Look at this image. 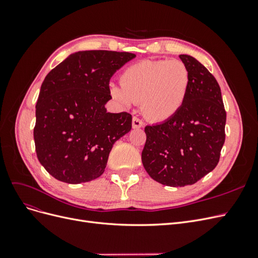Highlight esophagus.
Returning a JSON list of instances; mask_svg holds the SVG:
<instances>
[{
  "mask_svg": "<svg viewBox=\"0 0 258 258\" xmlns=\"http://www.w3.org/2000/svg\"><path fill=\"white\" fill-rule=\"evenodd\" d=\"M143 124H144L143 121L140 118H138V117H134V118H132V128H135V129L142 128Z\"/></svg>",
  "mask_w": 258,
  "mask_h": 258,
  "instance_id": "34e87169",
  "label": "esophagus"
}]
</instances>
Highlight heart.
<instances>
[{"mask_svg":"<svg viewBox=\"0 0 258 258\" xmlns=\"http://www.w3.org/2000/svg\"><path fill=\"white\" fill-rule=\"evenodd\" d=\"M189 72L179 60H144L128 67L120 86L112 85V98L124 107L141 102L143 114L153 121L174 116L189 88Z\"/></svg>","mask_w":258,"mask_h":258,"instance_id":"b5f03b06","label":"heart"}]
</instances>
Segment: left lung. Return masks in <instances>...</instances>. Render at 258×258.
Here are the masks:
<instances>
[{
  "mask_svg": "<svg viewBox=\"0 0 258 258\" xmlns=\"http://www.w3.org/2000/svg\"><path fill=\"white\" fill-rule=\"evenodd\" d=\"M189 72L183 106L161 123L146 126L143 166L162 185H192L218 163L225 142L226 112L220 85L200 62L179 54Z\"/></svg>",
  "mask_w": 258,
  "mask_h": 258,
  "instance_id": "1",
  "label": "left lung"
}]
</instances>
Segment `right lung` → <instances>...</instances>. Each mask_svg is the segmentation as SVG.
I'll return each instance as SVG.
<instances>
[{
  "instance_id": "right-lung-1",
  "label": "right lung",
  "mask_w": 258,
  "mask_h": 258,
  "mask_svg": "<svg viewBox=\"0 0 258 258\" xmlns=\"http://www.w3.org/2000/svg\"><path fill=\"white\" fill-rule=\"evenodd\" d=\"M135 53L74 52L46 75L35 105L38 161L58 181L89 182L104 172L114 143L131 130L127 112L108 113L110 80Z\"/></svg>"
}]
</instances>
